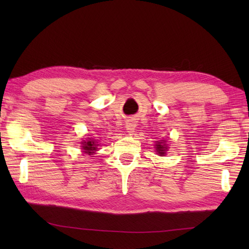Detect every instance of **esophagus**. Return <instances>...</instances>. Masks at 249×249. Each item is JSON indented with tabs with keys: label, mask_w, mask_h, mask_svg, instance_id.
I'll return each instance as SVG.
<instances>
[{
	"label": "esophagus",
	"mask_w": 249,
	"mask_h": 249,
	"mask_svg": "<svg viewBox=\"0 0 249 249\" xmlns=\"http://www.w3.org/2000/svg\"><path fill=\"white\" fill-rule=\"evenodd\" d=\"M135 127H136V124L131 121H128L127 124H126V130H127L130 135L135 131Z\"/></svg>",
	"instance_id": "34e87169"
}]
</instances>
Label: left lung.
Instances as JSON below:
<instances>
[{
	"mask_svg": "<svg viewBox=\"0 0 249 249\" xmlns=\"http://www.w3.org/2000/svg\"><path fill=\"white\" fill-rule=\"evenodd\" d=\"M156 152L160 153V155H165L166 154V151H167V145L165 143H162V142H158L156 143Z\"/></svg>",
	"mask_w": 249,
	"mask_h": 249,
	"instance_id": "obj_1",
	"label": "left lung"
}]
</instances>
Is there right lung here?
Segmentation results:
<instances>
[{"mask_svg":"<svg viewBox=\"0 0 249 249\" xmlns=\"http://www.w3.org/2000/svg\"><path fill=\"white\" fill-rule=\"evenodd\" d=\"M96 149H97V147H96V142H95L92 139L82 142V150H84L83 152L86 153V154H88V155L94 154V151H96Z\"/></svg>","mask_w":249,"mask_h":249,"instance_id":"obj_1","label":"right lung"}]
</instances>
